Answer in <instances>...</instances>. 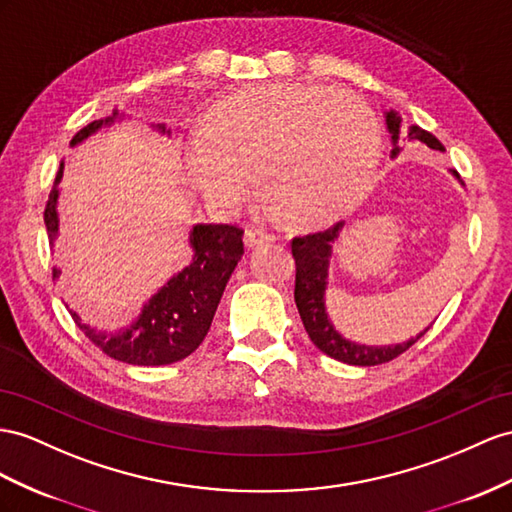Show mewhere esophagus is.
<instances>
[{"label": "esophagus", "instance_id": "esophagus-1", "mask_svg": "<svg viewBox=\"0 0 512 512\" xmlns=\"http://www.w3.org/2000/svg\"><path fill=\"white\" fill-rule=\"evenodd\" d=\"M270 242H277V235L270 233V231L246 229V233H244V244L248 248H255V246H261V244H270Z\"/></svg>", "mask_w": 512, "mask_h": 512}]
</instances>
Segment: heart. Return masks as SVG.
<instances>
[{"label": "heart", "mask_w": 512, "mask_h": 512, "mask_svg": "<svg viewBox=\"0 0 512 512\" xmlns=\"http://www.w3.org/2000/svg\"><path fill=\"white\" fill-rule=\"evenodd\" d=\"M378 155L381 127L368 103L307 84L229 95L183 142L186 175L214 207L238 209L257 175L266 214L303 227L350 212L370 190Z\"/></svg>", "instance_id": "1"}]
</instances>
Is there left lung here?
Here are the masks:
<instances>
[{
	"label": "left lung",
	"mask_w": 512,
	"mask_h": 512,
	"mask_svg": "<svg viewBox=\"0 0 512 512\" xmlns=\"http://www.w3.org/2000/svg\"><path fill=\"white\" fill-rule=\"evenodd\" d=\"M387 129L391 134V157H396L400 153L398 147V138H400V114L389 110L385 114ZM409 138L424 142L426 147L443 151V144L430 134V131L413 125L409 129ZM454 177H458L456 170H452ZM461 179V177H458ZM344 222H337V225L318 231V233H309V235H300V238L292 240V255L296 261V285H294V300L300 313V320L305 324V331L309 333L311 342L316 344L324 355H329L331 359H337L348 365H381L389 363L396 357H400L402 352L409 350L419 337L424 333H419L415 339H409V342L398 344V346H361L355 342H348L342 335H339L333 324L326 316V307H324V292H326V279H329V261H331V251H333V242L337 240L339 231H342Z\"/></svg>",
	"instance_id": "8db88e82"
}]
</instances>
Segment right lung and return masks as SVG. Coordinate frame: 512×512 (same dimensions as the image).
I'll use <instances>...</instances> for the list:
<instances>
[{
	"mask_svg": "<svg viewBox=\"0 0 512 512\" xmlns=\"http://www.w3.org/2000/svg\"><path fill=\"white\" fill-rule=\"evenodd\" d=\"M119 112H112L108 119L88 123L77 131L71 144L82 142L95 134L103 125L114 123ZM162 134H170L164 125H157ZM62 168L54 181V190L49 192L45 205V227L49 242H54L58 233V183L62 179ZM242 229L233 225H196L190 231L192 264L175 274L147 305L140 318L121 333H101L90 329L71 311L75 324L82 333L108 357L131 363V365H168L186 359L201 346L209 326H212L220 296L225 292L231 272L238 266L244 253ZM60 270L54 268V279Z\"/></svg>",
	"mask_w": 512,
	"mask_h": 512,
	"instance_id": "add662e5",
	"label": "right lung"
}]
</instances>
